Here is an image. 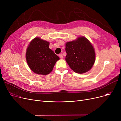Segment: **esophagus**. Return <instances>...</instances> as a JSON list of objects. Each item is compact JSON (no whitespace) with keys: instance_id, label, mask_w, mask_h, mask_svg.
<instances>
[{"instance_id":"34e87169","label":"esophagus","mask_w":121,"mask_h":121,"mask_svg":"<svg viewBox=\"0 0 121 121\" xmlns=\"http://www.w3.org/2000/svg\"><path fill=\"white\" fill-rule=\"evenodd\" d=\"M59 56L60 58L61 59H63V54H59Z\"/></svg>"}]
</instances>
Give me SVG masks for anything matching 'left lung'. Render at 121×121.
I'll use <instances>...</instances> for the list:
<instances>
[{
	"label": "left lung",
	"mask_w": 121,
	"mask_h": 121,
	"mask_svg": "<svg viewBox=\"0 0 121 121\" xmlns=\"http://www.w3.org/2000/svg\"><path fill=\"white\" fill-rule=\"evenodd\" d=\"M67 55L65 60L75 73H83L88 72L94 65L96 53L91 42L83 36L66 43Z\"/></svg>",
	"instance_id": "obj_1"
}]
</instances>
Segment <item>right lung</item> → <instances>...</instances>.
<instances>
[{
    "label": "right lung",
    "instance_id": "obj_1",
    "mask_svg": "<svg viewBox=\"0 0 121 121\" xmlns=\"http://www.w3.org/2000/svg\"><path fill=\"white\" fill-rule=\"evenodd\" d=\"M49 46L48 42L39 37L34 38L28 44L25 58L30 69L36 74H49L60 59Z\"/></svg>",
    "mask_w": 121,
    "mask_h": 121
}]
</instances>
